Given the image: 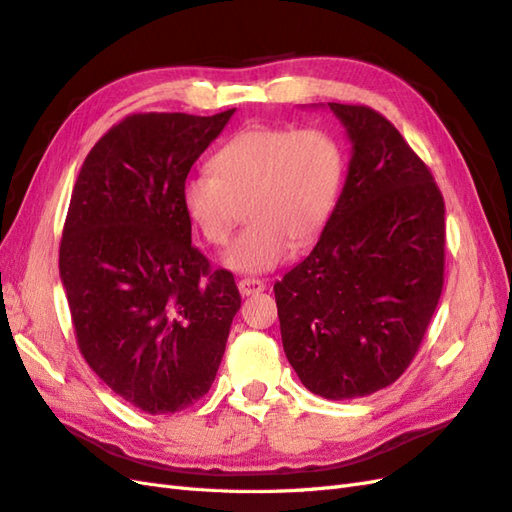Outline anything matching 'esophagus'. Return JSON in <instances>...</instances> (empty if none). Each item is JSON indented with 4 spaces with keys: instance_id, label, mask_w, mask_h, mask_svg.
Segmentation results:
<instances>
[{
    "instance_id": "obj_1",
    "label": "esophagus",
    "mask_w": 512,
    "mask_h": 512,
    "mask_svg": "<svg viewBox=\"0 0 512 512\" xmlns=\"http://www.w3.org/2000/svg\"><path fill=\"white\" fill-rule=\"evenodd\" d=\"M237 288H240L242 296H251V294L264 292L266 283L261 279H240V281H237Z\"/></svg>"
}]
</instances>
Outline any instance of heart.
<instances>
[{"label": "heart", "mask_w": 512, "mask_h": 512, "mask_svg": "<svg viewBox=\"0 0 512 512\" xmlns=\"http://www.w3.org/2000/svg\"><path fill=\"white\" fill-rule=\"evenodd\" d=\"M211 172L185 178V216L209 244L222 246L244 207L248 227L222 264L261 275L283 264L292 242L305 246L323 231L340 194L344 154L327 130L251 126L213 154Z\"/></svg>", "instance_id": "heart-1"}]
</instances>
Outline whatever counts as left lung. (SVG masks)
Here are the masks:
<instances>
[{
	"label": "left lung",
	"instance_id": "left-lung-1",
	"mask_svg": "<svg viewBox=\"0 0 512 512\" xmlns=\"http://www.w3.org/2000/svg\"><path fill=\"white\" fill-rule=\"evenodd\" d=\"M327 106L351 144L347 178L312 253L275 283V299L301 384L344 401L397 382L419 351L443 292L445 202L384 115Z\"/></svg>",
	"mask_w": 512,
	"mask_h": 512
}]
</instances>
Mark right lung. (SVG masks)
I'll return each instance as SVG.
<instances>
[{"label":"right lung","mask_w":512,"mask_h":512,"mask_svg":"<svg viewBox=\"0 0 512 512\" xmlns=\"http://www.w3.org/2000/svg\"><path fill=\"white\" fill-rule=\"evenodd\" d=\"M233 113L130 115L91 148L71 192L58 268L80 353L148 414L207 395L242 303L231 272L192 246L181 205Z\"/></svg>","instance_id":"obj_1"}]
</instances>
